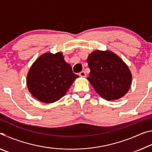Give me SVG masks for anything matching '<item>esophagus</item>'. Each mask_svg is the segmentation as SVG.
<instances>
[{"label": "esophagus", "mask_w": 152, "mask_h": 152, "mask_svg": "<svg viewBox=\"0 0 152 152\" xmlns=\"http://www.w3.org/2000/svg\"><path fill=\"white\" fill-rule=\"evenodd\" d=\"M79 76L80 77H85L86 76V74L85 73V72L84 71H82L80 72L79 73Z\"/></svg>", "instance_id": "34e87169"}]
</instances>
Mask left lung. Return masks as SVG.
<instances>
[{"label": "left lung", "instance_id": "obj_1", "mask_svg": "<svg viewBox=\"0 0 152 152\" xmlns=\"http://www.w3.org/2000/svg\"><path fill=\"white\" fill-rule=\"evenodd\" d=\"M87 62L91 70L88 80L99 95L107 100L119 99L128 92L132 74L119 56L109 51H94Z\"/></svg>", "mask_w": 152, "mask_h": 152}]
</instances>
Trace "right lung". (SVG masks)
I'll return each instance as SVG.
<instances>
[{
  "instance_id": "obj_1",
  "label": "right lung",
  "mask_w": 152,
  "mask_h": 152,
  "mask_svg": "<svg viewBox=\"0 0 152 152\" xmlns=\"http://www.w3.org/2000/svg\"><path fill=\"white\" fill-rule=\"evenodd\" d=\"M70 64L64 60L62 53H44L31 67L27 78L29 92L37 100L51 103L60 99L76 78Z\"/></svg>"
}]
</instances>
